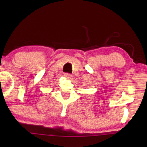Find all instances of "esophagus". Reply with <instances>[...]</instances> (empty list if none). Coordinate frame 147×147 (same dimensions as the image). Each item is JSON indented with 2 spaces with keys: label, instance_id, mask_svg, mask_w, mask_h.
<instances>
[{
  "label": "esophagus",
  "instance_id": "obj_1",
  "mask_svg": "<svg viewBox=\"0 0 147 147\" xmlns=\"http://www.w3.org/2000/svg\"><path fill=\"white\" fill-rule=\"evenodd\" d=\"M64 76H65V78H71V74H67V73H65V74H64Z\"/></svg>",
  "mask_w": 147,
  "mask_h": 147
}]
</instances>
